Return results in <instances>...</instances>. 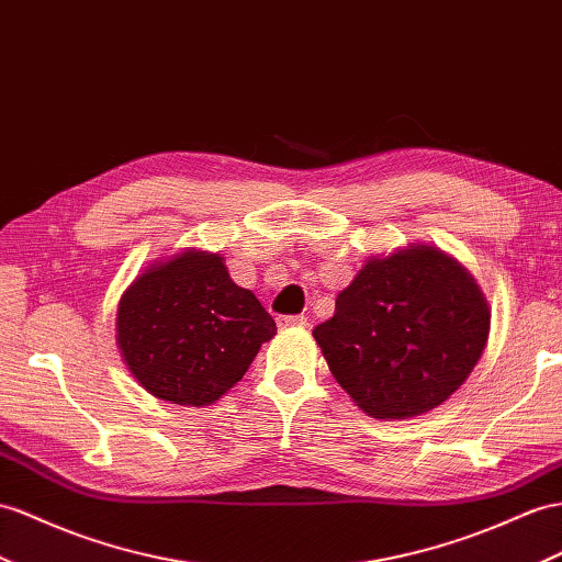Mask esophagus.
Wrapping results in <instances>:
<instances>
[{
  "instance_id": "esophagus-1",
  "label": "esophagus",
  "mask_w": 562,
  "mask_h": 562,
  "mask_svg": "<svg viewBox=\"0 0 562 562\" xmlns=\"http://www.w3.org/2000/svg\"><path fill=\"white\" fill-rule=\"evenodd\" d=\"M278 325L280 327H304L306 318H304V315H280Z\"/></svg>"
}]
</instances>
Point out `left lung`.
Here are the masks:
<instances>
[{"instance_id": "obj_1", "label": "left lung", "mask_w": 562, "mask_h": 562, "mask_svg": "<svg viewBox=\"0 0 562 562\" xmlns=\"http://www.w3.org/2000/svg\"><path fill=\"white\" fill-rule=\"evenodd\" d=\"M492 311L470 272L437 247L370 258L313 329L341 390L372 418L441 406L477 366Z\"/></svg>"}]
</instances>
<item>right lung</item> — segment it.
<instances>
[{
	"instance_id": "1",
	"label": "right lung",
	"mask_w": 562,
	"mask_h": 562,
	"mask_svg": "<svg viewBox=\"0 0 562 562\" xmlns=\"http://www.w3.org/2000/svg\"><path fill=\"white\" fill-rule=\"evenodd\" d=\"M116 333L127 370L149 394L209 406L244 378L278 327L254 292L229 280L221 254L187 249L127 286Z\"/></svg>"
}]
</instances>
